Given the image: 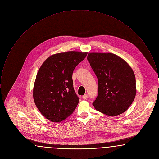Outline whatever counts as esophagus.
Returning <instances> with one entry per match:
<instances>
[{"mask_svg":"<svg viewBox=\"0 0 159 159\" xmlns=\"http://www.w3.org/2000/svg\"><path fill=\"white\" fill-rule=\"evenodd\" d=\"M82 98L83 99H87L88 98V94H85V95H84L83 97H82Z\"/></svg>","mask_w":159,"mask_h":159,"instance_id":"34e87169","label":"esophagus"}]
</instances>
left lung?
<instances>
[{
  "label": "left lung",
  "instance_id": "8db88e82",
  "mask_svg": "<svg viewBox=\"0 0 159 159\" xmlns=\"http://www.w3.org/2000/svg\"><path fill=\"white\" fill-rule=\"evenodd\" d=\"M87 59L98 78V96L93 106L116 116L125 112L136 95V79L128 63L112 53L91 52Z\"/></svg>",
  "mask_w": 159,
  "mask_h": 159
}]
</instances>
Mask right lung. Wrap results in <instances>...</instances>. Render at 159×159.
<instances>
[{"mask_svg": "<svg viewBox=\"0 0 159 159\" xmlns=\"http://www.w3.org/2000/svg\"><path fill=\"white\" fill-rule=\"evenodd\" d=\"M87 54L78 51L55 53L40 66L34 84L33 99L49 120L61 122L76 109L79 99L73 88V72Z\"/></svg>", "mask_w": 159, "mask_h": 159, "instance_id": "add662e5", "label": "right lung"}]
</instances>
